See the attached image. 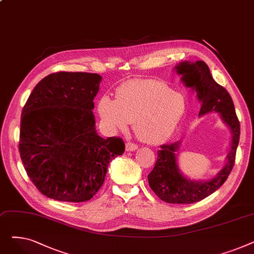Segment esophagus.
<instances>
[{
    "instance_id": "esophagus-1",
    "label": "esophagus",
    "mask_w": 254,
    "mask_h": 254,
    "mask_svg": "<svg viewBox=\"0 0 254 254\" xmlns=\"http://www.w3.org/2000/svg\"><path fill=\"white\" fill-rule=\"evenodd\" d=\"M136 149H138V145L137 144L132 143V142H127L126 144V150L127 151H134Z\"/></svg>"
}]
</instances>
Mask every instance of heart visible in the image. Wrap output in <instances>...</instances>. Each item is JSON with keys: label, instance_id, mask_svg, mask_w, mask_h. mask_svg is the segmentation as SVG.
<instances>
[{"label": "heart", "instance_id": "obj_1", "mask_svg": "<svg viewBox=\"0 0 254 254\" xmlns=\"http://www.w3.org/2000/svg\"><path fill=\"white\" fill-rule=\"evenodd\" d=\"M185 111V100L167 83L155 79H131L119 85L115 99L103 96L98 112L111 131L134 125L136 136L145 143L159 144L176 129Z\"/></svg>", "mask_w": 254, "mask_h": 254}]
</instances>
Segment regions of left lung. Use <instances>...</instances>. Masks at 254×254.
<instances>
[{"label": "left lung", "mask_w": 254, "mask_h": 254, "mask_svg": "<svg viewBox=\"0 0 254 254\" xmlns=\"http://www.w3.org/2000/svg\"><path fill=\"white\" fill-rule=\"evenodd\" d=\"M186 86L195 89L202 103L198 115L209 112L220 113L223 122L232 130V147L228 154V163L218 174L209 181H191L183 177L176 164V152L180 142L164 144L157 151V159L148 175L150 189L164 202L171 204H192L202 201L216 191L228 179L236 161V152L240 139V122L234 102L223 86L213 79L209 66L203 61L195 63L182 62L175 66Z\"/></svg>", "instance_id": "8db88e82"}]
</instances>
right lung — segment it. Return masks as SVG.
I'll list each match as a JSON object with an SVG mask.
<instances>
[{
	"instance_id": "add662e5",
	"label": "right lung",
	"mask_w": 254,
	"mask_h": 254,
	"mask_svg": "<svg viewBox=\"0 0 254 254\" xmlns=\"http://www.w3.org/2000/svg\"><path fill=\"white\" fill-rule=\"evenodd\" d=\"M102 77L57 72L40 81L20 120L21 162L37 190L62 202L90 199L105 181L111 159L125 152L119 137L103 139L92 109Z\"/></svg>"
}]
</instances>
